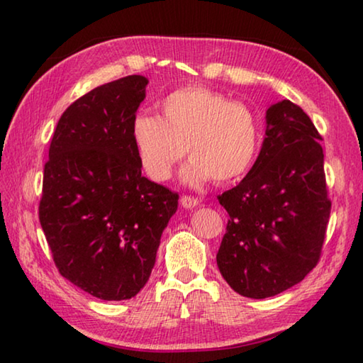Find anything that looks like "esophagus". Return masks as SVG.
Segmentation results:
<instances>
[{"mask_svg":"<svg viewBox=\"0 0 363 363\" xmlns=\"http://www.w3.org/2000/svg\"><path fill=\"white\" fill-rule=\"evenodd\" d=\"M199 199H195V196H189V195H184L181 199V205L186 208V210H194L195 206H199Z\"/></svg>","mask_w":363,"mask_h":363,"instance_id":"obj_1","label":"esophagus"}]
</instances>
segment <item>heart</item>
Masks as SVG:
<instances>
[{
	"label": "heart",
	"mask_w": 363,
	"mask_h": 363,
	"mask_svg": "<svg viewBox=\"0 0 363 363\" xmlns=\"http://www.w3.org/2000/svg\"><path fill=\"white\" fill-rule=\"evenodd\" d=\"M133 140L140 164L153 181L173 176L186 155L181 177L200 187L210 179L230 182L253 167L261 145V128L253 110L206 88H184L164 97L162 116L140 115Z\"/></svg>",
	"instance_id": "heart-1"
}]
</instances>
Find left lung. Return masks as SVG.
<instances>
[{"label":"left lung","mask_w":363,"mask_h":363,"mask_svg":"<svg viewBox=\"0 0 363 363\" xmlns=\"http://www.w3.org/2000/svg\"><path fill=\"white\" fill-rule=\"evenodd\" d=\"M320 140L303 108L272 104L253 168L218 196L229 213L218 267L242 296H275L315 267L331 210Z\"/></svg>","instance_id":"left-lung-1"}]
</instances>
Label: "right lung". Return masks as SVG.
<instances>
[{"instance_id": "obj_1", "label": "right lung", "mask_w": 363, "mask_h": 363, "mask_svg": "<svg viewBox=\"0 0 363 363\" xmlns=\"http://www.w3.org/2000/svg\"><path fill=\"white\" fill-rule=\"evenodd\" d=\"M147 84L130 75L73 102L45 164L40 223L54 262L104 301L131 299L144 288L179 200L140 169L133 126Z\"/></svg>"}]
</instances>
